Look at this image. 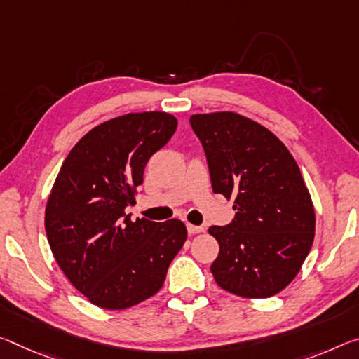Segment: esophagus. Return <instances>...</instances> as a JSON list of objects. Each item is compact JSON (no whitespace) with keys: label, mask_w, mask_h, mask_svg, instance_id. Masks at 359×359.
I'll return each mask as SVG.
<instances>
[{"label":"esophagus","mask_w":359,"mask_h":359,"mask_svg":"<svg viewBox=\"0 0 359 359\" xmlns=\"http://www.w3.org/2000/svg\"><path fill=\"white\" fill-rule=\"evenodd\" d=\"M187 230H189L190 235H196V233L204 231L201 225H191V224H187Z\"/></svg>","instance_id":"esophagus-1"}]
</instances>
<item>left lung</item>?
Wrapping results in <instances>:
<instances>
[{
    "label": "left lung",
    "instance_id": "8db88e82",
    "mask_svg": "<svg viewBox=\"0 0 359 359\" xmlns=\"http://www.w3.org/2000/svg\"><path fill=\"white\" fill-rule=\"evenodd\" d=\"M212 191L233 198L235 217L210 226L220 251L215 283L240 297L266 299L297 275L315 238V209L286 145L252 119L220 111L193 115Z\"/></svg>",
    "mask_w": 359,
    "mask_h": 359
}]
</instances>
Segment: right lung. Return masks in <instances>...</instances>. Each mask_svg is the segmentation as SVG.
I'll return each instance as SVG.
<instances>
[{"instance_id":"right-lung-1","label":"right lung","mask_w":359,"mask_h":359,"mask_svg":"<svg viewBox=\"0 0 359 359\" xmlns=\"http://www.w3.org/2000/svg\"><path fill=\"white\" fill-rule=\"evenodd\" d=\"M177 129L164 111L99 124L68 153L46 206L48 241L60 270L90 304L124 310L161 289L187 240L184 222L130 220L144 169Z\"/></svg>"}]
</instances>
